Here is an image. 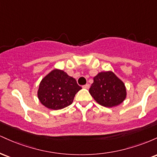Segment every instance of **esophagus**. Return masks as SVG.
<instances>
[{"label": "esophagus", "mask_w": 157, "mask_h": 157, "mask_svg": "<svg viewBox=\"0 0 157 157\" xmlns=\"http://www.w3.org/2000/svg\"><path fill=\"white\" fill-rule=\"evenodd\" d=\"M89 87H90V85L89 84H86V85H84V86H82V88H83V89H89Z\"/></svg>", "instance_id": "1"}]
</instances>
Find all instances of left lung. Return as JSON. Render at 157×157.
<instances>
[{"label": "left lung", "mask_w": 157, "mask_h": 157, "mask_svg": "<svg viewBox=\"0 0 157 157\" xmlns=\"http://www.w3.org/2000/svg\"><path fill=\"white\" fill-rule=\"evenodd\" d=\"M89 93L100 105L107 108L120 105L126 97L125 85L112 71L100 72L94 77Z\"/></svg>", "instance_id": "1"}]
</instances>
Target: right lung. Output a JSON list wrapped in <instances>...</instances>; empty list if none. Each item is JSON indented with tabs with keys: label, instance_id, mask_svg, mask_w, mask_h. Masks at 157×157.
<instances>
[{
	"label": "right lung",
	"instance_id": "right-lung-1",
	"mask_svg": "<svg viewBox=\"0 0 157 157\" xmlns=\"http://www.w3.org/2000/svg\"><path fill=\"white\" fill-rule=\"evenodd\" d=\"M81 89L75 78L62 70L55 69L40 82L37 96L48 109H62L72 103L75 94Z\"/></svg>",
	"mask_w": 157,
	"mask_h": 157
}]
</instances>
